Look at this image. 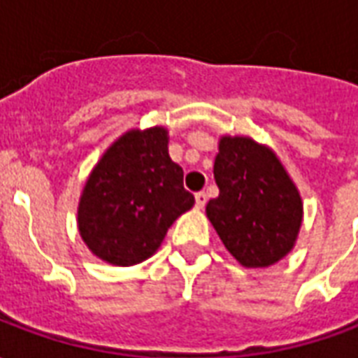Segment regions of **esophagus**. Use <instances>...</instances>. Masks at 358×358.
Wrapping results in <instances>:
<instances>
[{"label":"esophagus","instance_id":"obj_1","mask_svg":"<svg viewBox=\"0 0 358 358\" xmlns=\"http://www.w3.org/2000/svg\"><path fill=\"white\" fill-rule=\"evenodd\" d=\"M205 203H207V194H205V192L195 194V207H197V209H203V207H205Z\"/></svg>","mask_w":358,"mask_h":358}]
</instances>
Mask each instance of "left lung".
Listing matches in <instances>:
<instances>
[{
	"label": "left lung",
	"mask_w": 358,
	"mask_h": 358,
	"mask_svg": "<svg viewBox=\"0 0 358 358\" xmlns=\"http://www.w3.org/2000/svg\"><path fill=\"white\" fill-rule=\"evenodd\" d=\"M218 197L207 218L228 253L245 268H266L293 248L303 199L280 157L249 136H220L215 157Z\"/></svg>",
	"instance_id": "obj_1"
}]
</instances>
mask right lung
I'll list each match as a JSON object with an SVG mask.
<instances>
[{"mask_svg": "<svg viewBox=\"0 0 358 358\" xmlns=\"http://www.w3.org/2000/svg\"><path fill=\"white\" fill-rule=\"evenodd\" d=\"M194 203L182 166L169 155V130L132 128L90 172L78 201V232L97 259L132 266L161 248L172 222Z\"/></svg>", "mask_w": 358, "mask_h": 358, "instance_id": "1", "label": "right lung"}]
</instances>
